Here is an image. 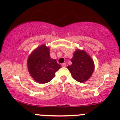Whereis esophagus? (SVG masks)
I'll return each instance as SVG.
<instances>
[{
  "label": "esophagus",
  "mask_w": 120,
  "mask_h": 120,
  "mask_svg": "<svg viewBox=\"0 0 120 120\" xmlns=\"http://www.w3.org/2000/svg\"><path fill=\"white\" fill-rule=\"evenodd\" d=\"M61 66H62V67H66V66H67V64H66V63H63L62 64H61Z\"/></svg>",
  "instance_id": "34e87169"
}]
</instances>
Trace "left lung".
Here are the masks:
<instances>
[{
    "mask_svg": "<svg viewBox=\"0 0 120 120\" xmlns=\"http://www.w3.org/2000/svg\"><path fill=\"white\" fill-rule=\"evenodd\" d=\"M72 64L67 68L74 80L84 82L90 78L94 69V63L85 51L77 49L71 59Z\"/></svg>",
    "mask_w": 120,
    "mask_h": 120,
    "instance_id": "1",
    "label": "left lung"
}]
</instances>
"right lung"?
<instances>
[{"instance_id":"right-lung-1","label":"right lung","mask_w":120,"mask_h":120,"mask_svg":"<svg viewBox=\"0 0 120 120\" xmlns=\"http://www.w3.org/2000/svg\"><path fill=\"white\" fill-rule=\"evenodd\" d=\"M27 67L31 76L39 83H46L53 79L61 66L50 56V49L42 45L29 56Z\"/></svg>"}]
</instances>
